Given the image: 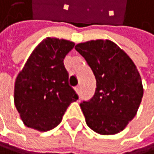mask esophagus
Masks as SVG:
<instances>
[{
    "mask_svg": "<svg viewBox=\"0 0 154 154\" xmlns=\"http://www.w3.org/2000/svg\"><path fill=\"white\" fill-rule=\"evenodd\" d=\"M75 92H76V94H80V87H79V86H76V87L75 88Z\"/></svg>",
    "mask_w": 154,
    "mask_h": 154,
    "instance_id": "1",
    "label": "esophagus"
}]
</instances>
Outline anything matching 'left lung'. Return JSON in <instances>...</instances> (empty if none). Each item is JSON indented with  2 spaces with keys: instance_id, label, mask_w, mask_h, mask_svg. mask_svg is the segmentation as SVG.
<instances>
[{
  "instance_id": "8db88e82",
  "label": "left lung",
  "mask_w": 154,
  "mask_h": 154,
  "mask_svg": "<svg viewBox=\"0 0 154 154\" xmlns=\"http://www.w3.org/2000/svg\"><path fill=\"white\" fill-rule=\"evenodd\" d=\"M75 49L96 76L94 97L80 103L85 120L99 134H116L133 119L143 97L141 76L134 61L109 39L79 43Z\"/></svg>"
}]
</instances>
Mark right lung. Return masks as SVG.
I'll return each instance as SVG.
<instances>
[{"label":"right lung","instance_id":"obj_1","mask_svg":"<svg viewBox=\"0 0 154 154\" xmlns=\"http://www.w3.org/2000/svg\"><path fill=\"white\" fill-rule=\"evenodd\" d=\"M75 43L46 38L34 49L14 88V103L25 126L47 131L60 123L68 106L79 98L68 83L63 60Z\"/></svg>","mask_w":154,"mask_h":154}]
</instances>
